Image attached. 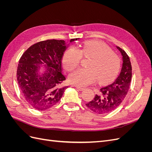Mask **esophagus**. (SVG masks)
Returning <instances> with one entry per match:
<instances>
[{"label": "esophagus", "mask_w": 152, "mask_h": 152, "mask_svg": "<svg viewBox=\"0 0 152 152\" xmlns=\"http://www.w3.org/2000/svg\"><path fill=\"white\" fill-rule=\"evenodd\" d=\"M75 87L77 89H79V91H83L85 89L84 87H79V86H75Z\"/></svg>", "instance_id": "34e87169"}]
</instances>
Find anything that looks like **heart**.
<instances>
[{"label": "heart", "instance_id": "b5f03b06", "mask_svg": "<svg viewBox=\"0 0 152 152\" xmlns=\"http://www.w3.org/2000/svg\"><path fill=\"white\" fill-rule=\"evenodd\" d=\"M82 56L91 58L88 68H81L70 74L68 80L77 86L84 87L94 83H107L112 80L119 72L121 59L109 47L100 41H87L78 49L71 47L63 58V64L66 70L72 71L79 66Z\"/></svg>", "mask_w": 152, "mask_h": 152}]
</instances>
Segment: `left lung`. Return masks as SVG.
Segmentation results:
<instances>
[{"label": "left lung", "instance_id": "obj_1", "mask_svg": "<svg viewBox=\"0 0 152 152\" xmlns=\"http://www.w3.org/2000/svg\"><path fill=\"white\" fill-rule=\"evenodd\" d=\"M122 56V67L120 74L113 83L100 89V94L86 103L87 108L98 114L108 113L118 107L129 89L132 66L129 57L123 49L117 47Z\"/></svg>", "mask_w": 152, "mask_h": 152}]
</instances>
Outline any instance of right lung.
Wrapping results in <instances>:
<instances>
[{"label":"right lung","instance_id":"right-lung-1","mask_svg":"<svg viewBox=\"0 0 152 152\" xmlns=\"http://www.w3.org/2000/svg\"><path fill=\"white\" fill-rule=\"evenodd\" d=\"M79 39H71L70 42ZM63 40H47L32 45L23 54L17 68V80L24 99L39 111L51 108L61 99L67 86L62 73L61 60L66 50ZM43 64L46 72L38 73Z\"/></svg>","mask_w":152,"mask_h":152}]
</instances>
